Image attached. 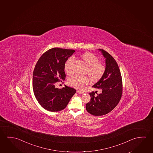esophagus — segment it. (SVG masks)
I'll use <instances>...</instances> for the list:
<instances>
[{
  "instance_id": "esophagus-1",
  "label": "esophagus",
  "mask_w": 153,
  "mask_h": 153,
  "mask_svg": "<svg viewBox=\"0 0 153 153\" xmlns=\"http://www.w3.org/2000/svg\"><path fill=\"white\" fill-rule=\"evenodd\" d=\"M77 93L79 94H82L83 92L82 91H81V90H77Z\"/></svg>"
}]
</instances>
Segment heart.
Here are the masks:
<instances>
[{"label": "heart", "instance_id": "b5f03b06", "mask_svg": "<svg viewBox=\"0 0 153 153\" xmlns=\"http://www.w3.org/2000/svg\"><path fill=\"white\" fill-rule=\"evenodd\" d=\"M83 61L88 65L86 70L87 73L93 81H97L100 80L105 72V65L102 61H98V58L95 54L86 52L82 55ZM74 57L71 56L67 59L65 63L64 68L68 74H72L73 72V63ZM89 78L87 76L75 75L68 79L70 85L74 87L82 89L85 85L89 83Z\"/></svg>", "mask_w": 153, "mask_h": 153}]
</instances>
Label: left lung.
<instances>
[{"label":"left lung","instance_id":"left-lung-1","mask_svg":"<svg viewBox=\"0 0 153 153\" xmlns=\"http://www.w3.org/2000/svg\"><path fill=\"white\" fill-rule=\"evenodd\" d=\"M106 58L105 72L100 81L92 87L100 91L89 92L90 102L86 104L88 113L95 116H102L111 112L121 98L123 85L121 74L116 61L104 49H99Z\"/></svg>","mask_w":153,"mask_h":153}]
</instances>
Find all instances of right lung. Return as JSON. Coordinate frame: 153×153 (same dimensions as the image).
Wrapping results in <instances>:
<instances>
[{
	"label": "right lung",
	"instance_id": "right-lung-1",
	"mask_svg": "<svg viewBox=\"0 0 153 153\" xmlns=\"http://www.w3.org/2000/svg\"><path fill=\"white\" fill-rule=\"evenodd\" d=\"M75 52L73 49L53 48L43 53L35 66L32 79L33 90L39 104L51 112L64 109L76 93V90L65 85L58 89L57 82L65 79L66 61Z\"/></svg>",
	"mask_w": 153,
	"mask_h": 153
}]
</instances>
